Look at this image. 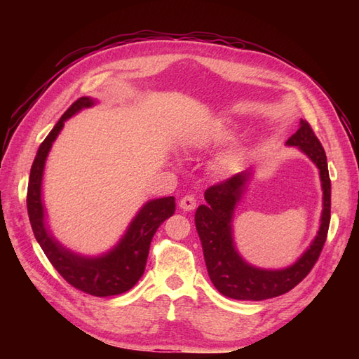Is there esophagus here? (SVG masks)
<instances>
[{"label":"esophagus","instance_id":"1","mask_svg":"<svg viewBox=\"0 0 359 359\" xmlns=\"http://www.w3.org/2000/svg\"><path fill=\"white\" fill-rule=\"evenodd\" d=\"M180 208L182 211H193L194 208H196V199H194L191 194H187V196H184L180 201Z\"/></svg>","mask_w":359,"mask_h":359}]
</instances>
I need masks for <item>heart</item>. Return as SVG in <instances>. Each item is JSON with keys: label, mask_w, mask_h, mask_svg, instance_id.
<instances>
[{"label": "heart", "mask_w": 359, "mask_h": 359, "mask_svg": "<svg viewBox=\"0 0 359 359\" xmlns=\"http://www.w3.org/2000/svg\"><path fill=\"white\" fill-rule=\"evenodd\" d=\"M226 139H227V132L224 130V126L220 124V126L208 130V132L201 133L196 139H194L193 145L198 148H208V147H211L214 144H219V142H222V140H226Z\"/></svg>", "instance_id": "1"}]
</instances>
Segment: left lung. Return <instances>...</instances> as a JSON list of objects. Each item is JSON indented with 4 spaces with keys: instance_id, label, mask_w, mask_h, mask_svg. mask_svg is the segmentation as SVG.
<instances>
[{
    "instance_id": "left-lung-1",
    "label": "left lung",
    "mask_w": 359,
    "mask_h": 359,
    "mask_svg": "<svg viewBox=\"0 0 359 359\" xmlns=\"http://www.w3.org/2000/svg\"><path fill=\"white\" fill-rule=\"evenodd\" d=\"M306 154L319 169L322 212L316 236L295 262L285 268H259L238 252L233 233L236 206L241 203L256 168H250L205 191V205L194 214L208 276L222 295L241 301H264L283 295L306 278L327 240L331 219V181L325 151L307 121L301 119L295 135L286 140Z\"/></svg>"
}]
</instances>
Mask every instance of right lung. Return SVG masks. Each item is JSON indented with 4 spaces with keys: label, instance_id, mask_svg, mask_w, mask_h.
Instances as JSON below:
<instances>
[{
    "label": "right lung",
    "instance_id": "right-lung-1",
    "mask_svg": "<svg viewBox=\"0 0 359 359\" xmlns=\"http://www.w3.org/2000/svg\"><path fill=\"white\" fill-rule=\"evenodd\" d=\"M94 104H97V100L93 97H81L64 112L48 137L43 140L29 172L27 208L39 245L64 280L90 295L112 297L132 289L142 277L151 240L158 226L175 212V198L166 196L147 201L128 223L118 243L99 255L91 256L74 252L53 235L43 202V175L46 160L64 123Z\"/></svg>",
    "mask_w": 359,
    "mask_h": 359
}]
</instances>
